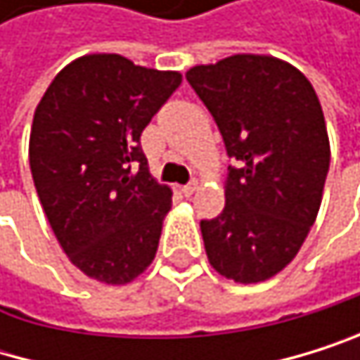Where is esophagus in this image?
I'll list each match as a JSON object with an SVG mask.
<instances>
[{"label": "esophagus", "instance_id": "obj_1", "mask_svg": "<svg viewBox=\"0 0 360 360\" xmlns=\"http://www.w3.org/2000/svg\"><path fill=\"white\" fill-rule=\"evenodd\" d=\"M196 190H198V184H196V181H190V184H186V186L181 188L184 196H192V194H194Z\"/></svg>", "mask_w": 360, "mask_h": 360}]
</instances>
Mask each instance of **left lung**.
Returning <instances> with one entry per match:
<instances>
[{"mask_svg": "<svg viewBox=\"0 0 360 360\" xmlns=\"http://www.w3.org/2000/svg\"><path fill=\"white\" fill-rule=\"evenodd\" d=\"M186 79L214 116L229 166L220 216L200 220L210 264L235 283L281 272L320 212L330 146L311 82L268 56L194 66Z\"/></svg>", "mask_w": 360, "mask_h": 360, "instance_id": "8db88e82", "label": "left lung"}]
</instances>
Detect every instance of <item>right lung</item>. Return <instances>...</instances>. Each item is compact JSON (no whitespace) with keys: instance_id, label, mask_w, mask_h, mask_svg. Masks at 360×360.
<instances>
[{"instance_id":"1","label":"right lung","mask_w":360,"mask_h":360,"mask_svg":"<svg viewBox=\"0 0 360 360\" xmlns=\"http://www.w3.org/2000/svg\"><path fill=\"white\" fill-rule=\"evenodd\" d=\"M179 86V73L96 53L62 68L36 108L34 186L62 250L90 278L125 285L158 252L172 192L148 174L140 136Z\"/></svg>"}]
</instances>
